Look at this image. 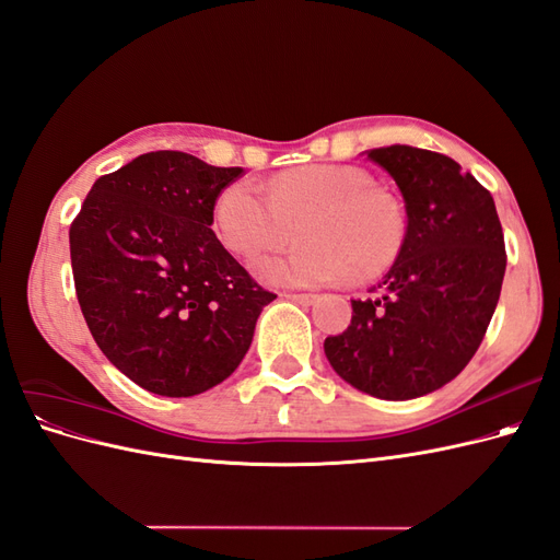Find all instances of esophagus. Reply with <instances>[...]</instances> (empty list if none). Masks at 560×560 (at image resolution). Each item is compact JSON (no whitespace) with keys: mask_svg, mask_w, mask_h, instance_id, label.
<instances>
[{"mask_svg":"<svg viewBox=\"0 0 560 560\" xmlns=\"http://www.w3.org/2000/svg\"><path fill=\"white\" fill-rule=\"evenodd\" d=\"M284 296L290 301L301 303V306H313V303L319 299V294H313V292H308V294H284Z\"/></svg>","mask_w":560,"mask_h":560,"instance_id":"esophagus-1","label":"esophagus"}]
</instances>
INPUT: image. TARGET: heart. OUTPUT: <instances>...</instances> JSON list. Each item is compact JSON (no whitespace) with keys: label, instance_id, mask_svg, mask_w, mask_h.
<instances>
[{"label":"heart","instance_id":"heart-1","mask_svg":"<svg viewBox=\"0 0 560 560\" xmlns=\"http://www.w3.org/2000/svg\"><path fill=\"white\" fill-rule=\"evenodd\" d=\"M212 224L219 243L245 261L287 245L299 226L296 249L254 266L273 287L381 278L409 238L404 202L364 167L334 163L290 167L264 189L249 179L226 184L214 198Z\"/></svg>","mask_w":560,"mask_h":560}]
</instances>
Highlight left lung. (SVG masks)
I'll return each mask as SVG.
<instances>
[{"mask_svg": "<svg viewBox=\"0 0 560 560\" xmlns=\"http://www.w3.org/2000/svg\"><path fill=\"white\" fill-rule=\"evenodd\" d=\"M399 186L409 238L350 327L327 336L334 371L362 393L404 401L451 383L495 313L506 268L495 200L453 159L409 144L364 151Z\"/></svg>", "mask_w": 560, "mask_h": 560, "instance_id": "8db88e82", "label": "left lung"}]
</instances>
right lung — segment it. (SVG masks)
Masks as SVG:
<instances>
[{
	"label": "right lung",
	"instance_id": "obj_1",
	"mask_svg": "<svg viewBox=\"0 0 560 560\" xmlns=\"http://www.w3.org/2000/svg\"><path fill=\"white\" fill-rule=\"evenodd\" d=\"M243 167L151 151L100 177L70 226L77 299L105 358L161 397L226 381L276 294L217 241V194Z\"/></svg>",
	"mask_w": 560,
	"mask_h": 560
}]
</instances>
